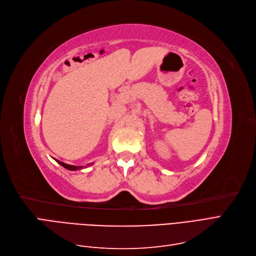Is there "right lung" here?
<instances>
[{"mask_svg":"<svg viewBox=\"0 0 256 256\" xmlns=\"http://www.w3.org/2000/svg\"><path fill=\"white\" fill-rule=\"evenodd\" d=\"M56 162H58L59 164H61L63 168H68V170H70V171H77V170H82V168H83V166H76L66 164H64V162H59V160H56ZM90 164H88V166H90Z\"/></svg>","mask_w":256,"mask_h":256,"instance_id":"obj_1","label":"right lung"}]
</instances>
